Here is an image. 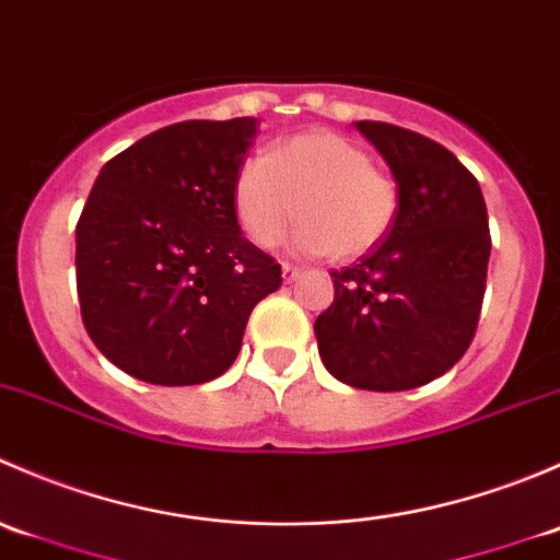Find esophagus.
Returning <instances> with one entry per match:
<instances>
[{
    "label": "esophagus",
    "mask_w": 560,
    "mask_h": 560,
    "mask_svg": "<svg viewBox=\"0 0 560 560\" xmlns=\"http://www.w3.org/2000/svg\"><path fill=\"white\" fill-rule=\"evenodd\" d=\"M298 276H301V270H298L295 265L281 262V279H284V284H292V281H295Z\"/></svg>",
    "instance_id": "obj_1"
}]
</instances>
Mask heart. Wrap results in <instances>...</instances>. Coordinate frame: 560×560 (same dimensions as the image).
<instances>
[{"label":"heart","mask_w":560,"mask_h":560,"mask_svg":"<svg viewBox=\"0 0 560 560\" xmlns=\"http://www.w3.org/2000/svg\"><path fill=\"white\" fill-rule=\"evenodd\" d=\"M235 213L259 248L279 246L301 213L298 252L354 259L385 241L398 217V186L347 135L306 132L241 167Z\"/></svg>","instance_id":"heart-1"}]
</instances>
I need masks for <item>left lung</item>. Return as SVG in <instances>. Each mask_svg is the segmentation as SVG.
Returning a JSON list of instances; mask_svg holds the SVG:
<instances>
[{"mask_svg":"<svg viewBox=\"0 0 560 560\" xmlns=\"http://www.w3.org/2000/svg\"><path fill=\"white\" fill-rule=\"evenodd\" d=\"M354 127L398 184V217L380 246L332 270L316 316L319 358L338 382L400 393L447 374L477 332L490 259L477 178L436 140L385 121Z\"/></svg>","mask_w":560,"mask_h":560,"instance_id":"8db88e82","label":"left lung"}]
</instances>
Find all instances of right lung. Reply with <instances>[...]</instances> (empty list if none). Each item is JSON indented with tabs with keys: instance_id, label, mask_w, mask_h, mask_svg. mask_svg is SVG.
<instances>
[{
	"instance_id": "1",
	"label": "right lung",
	"mask_w": 560,
	"mask_h": 560,
	"mask_svg": "<svg viewBox=\"0 0 560 560\" xmlns=\"http://www.w3.org/2000/svg\"><path fill=\"white\" fill-rule=\"evenodd\" d=\"M257 118L180 121L105 162L75 228L78 301L100 352L149 385L235 363L281 265L241 233L235 178Z\"/></svg>"
}]
</instances>
